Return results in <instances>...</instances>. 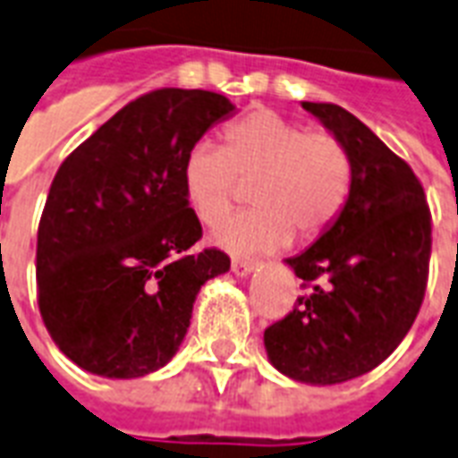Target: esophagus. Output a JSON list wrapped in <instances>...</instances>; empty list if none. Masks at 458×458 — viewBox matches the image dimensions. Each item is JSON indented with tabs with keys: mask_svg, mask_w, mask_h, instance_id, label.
<instances>
[{
	"mask_svg": "<svg viewBox=\"0 0 458 458\" xmlns=\"http://www.w3.org/2000/svg\"><path fill=\"white\" fill-rule=\"evenodd\" d=\"M255 269L253 260H246V258H232V272L233 275H239V277H246Z\"/></svg>",
	"mask_w": 458,
	"mask_h": 458,
	"instance_id": "obj_1",
	"label": "esophagus"
}]
</instances>
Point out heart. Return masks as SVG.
<instances>
[{
    "label": "heart",
    "instance_id": "b5f03b06",
    "mask_svg": "<svg viewBox=\"0 0 458 458\" xmlns=\"http://www.w3.org/2000/svg\"><path fill=\"white\" fill-rule=\"evenodd\" d=\"M250 183V203L219 226L215 241L236 253H265L296 233L313 241L342 217L353 193V157L335 131L275 109H250L222 129V148L200 143L181 165L186 203L205 226H217Z\"/></svg>",
    "mask_w": 458,
    "mask_h": 458
}]
</instances>
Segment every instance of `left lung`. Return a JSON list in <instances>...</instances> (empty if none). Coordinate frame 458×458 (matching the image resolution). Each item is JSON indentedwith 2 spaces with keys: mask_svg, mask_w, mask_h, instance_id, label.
<instances>
[{
  "mask_svg": "<svg viewBox=\"0 0 458 458\" xmlns=\"http://www.w3.org/2000/svg\"><path fill=\"white\" fill-rule=\"evenodd\" d=\"M303 109L349 148L353 193L342 217L286 260L303 279V296L265 329V349L279 373L336 385L377 368L416 320L432 215L413 169L360 119L332 102H303Z\"/></svg>",
  "mask_w": 458,
  "mask_h": 458,
  "instance_id": "1",
  "label": "left lung"
}]
</instances>
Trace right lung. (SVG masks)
<instances>
[{
  "instance_id": "obj_1",
  "label": "right lung",
  "mask_w": 458,
  "mask_h": 458,
  "mask_svg": "<svg viewBox=\"0 0 458 458\" xmlns=\"http://www.w3.org/2000/svg\"><path fill=\"white\" fill-rule=\"evenodd\" d=\"M233 112L212 90L140 95L56 169L38 226V306L64 356L105 377H140L172 360L200 286L229 269L196 250L200 219L181 165Z\"/></svg>"
}]
</instances>
